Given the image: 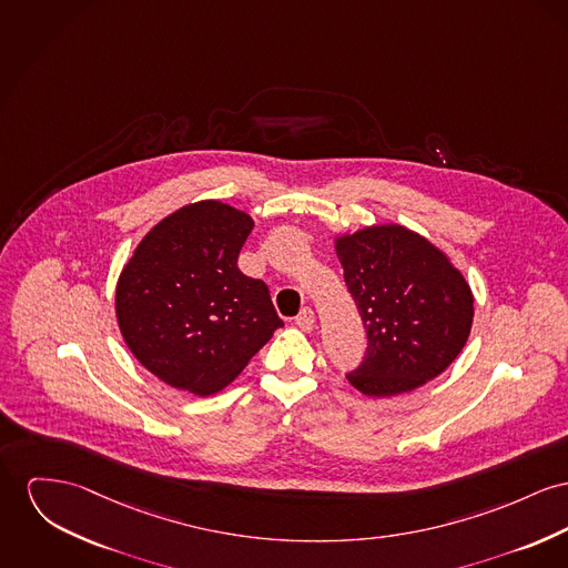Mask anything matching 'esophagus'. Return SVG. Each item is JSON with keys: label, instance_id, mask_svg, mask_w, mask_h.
<instances>
[{"label": "esophagus", "instance_id": "obj_1", "mask_svg": "<svg viewBox=\"0 0 568 568\" xmlns=\"http://www.w3.org/2000/svg\"><path fill=\"white\" fill-rule=\"evenodd\" d=\"M295 323H297V327L303 329V332H312L314 329V312L310 307H303L302 312L297 314Z\"/></svg>", "mask_w": 568, "mask_h": 568}]
</instances>
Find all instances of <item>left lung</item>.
I'll list each match as a JSON object with an SVG mask.
<instances>
[{"instance_id":"obj_1","label":"left lung","mask_w":568,"mask_h":568,"mask_svg":"<svg viewBox=\"0 0 568 568\" xmlns=\"http://www.w3.org/2000/svg\"><path fill=\"white\" fill-rule=\"evenodd\" d=\"M336 254L368 348L348 383L366 396L412 392L439 377L471 332L474 295L428 239L398 224L341 234Z\"/></svg>"}]
</instances>
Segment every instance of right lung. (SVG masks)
<instances>
[{
	"mask_svg": "<svg viewBox=\"0 0 568 568\" xmlns=\"http://www.w3.org/2000/svg\"><path fill=\"white\" fill-rule=\"evenodd\" d=\"M252 227L245 211L220 200L193 202L152 227L122 268L120 334L163 383L211 396L284 327L265 282L236 266Z\"/></svg>",
	"mask_w": 568,
	"mask_h": 568,
	"instance_id": "1",
	"label": "right lung"
}]
</instances>
